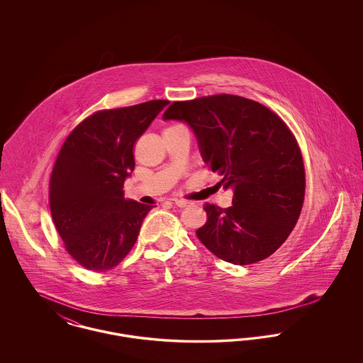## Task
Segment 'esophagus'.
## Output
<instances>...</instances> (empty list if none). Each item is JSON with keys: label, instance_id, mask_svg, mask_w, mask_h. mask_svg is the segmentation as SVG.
<instances>
[{"label": "esophagus", "instance_id": "esophagus-1", "mask_svg": "<svg viewBox=\"0 0 363 363\" xmlns=\"http://www.w3.org/2000/svg\"><path fill=\"white\" fill-rule=\"evenodd\" d=\"M174 204L177 206V207L179 208H184V207H188L189 206L190 203L189 201H186V200H174Z\"/></svg>", "mask_w": 363, "mask_h": 363}]
</instances>
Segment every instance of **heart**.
Masks as SVG:
<instances>
[{
	"label": "heart",
	"mask_w": 363,
	"mask_h": 363,
	"mask_svg": "<svg viewBox=\"0 0 363 363\" xmlns=\"http://www.w3.org/2000/svg\"><path fill=\"white\" fill-rule=\"evenodd\" d=\"M178 126H182V125H179V123H177V125H173V126H169L167 129H170V128H178Z\"/></svg>",
	"instance_id": "heart-1"
}]
</instances>
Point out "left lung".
Wrapping results in <instances>:
<instances>
[{
  "label": "left lung",
  "instance_id": "1",
  "mask_svg": "<svg viewBox=\"0 0 363 363\" xmlns=\"http://www.w3.org/2000/svg\"><path fill=\"white\" fill-rule=\"evenodd\" d=\"M164 120L189 123L208 167L233 206L206 204L197 238L216 257L249 265L269 257L293 231L305 199V166L293 132L264 104L211 95L174 102Z\"/></svg>",
  "mask_w": 363,
  "mask_h": 363
}]
</instances>
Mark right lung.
<instances>
[{
	"label": "right lung",
	"mask_w": 363,
	"mask_h": 363,
	"mask_svg": "<svg viewBox=\"0 0 363 363\" xmlns=\"http://www.w3.org/2000/svg\"><path fill=\"white\" fill-rule=\"evenodd\" d=\"M169 101L101 110L65 140L50 177L52 222L67 252L82 267L104 272L117 267L138 240L152 206L123 197L135 169L138 138Z\"/></svg>",
	"instance_id": "1"
}]
</instances>
